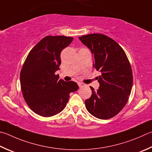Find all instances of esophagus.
I'll return each mask as SVG.
<instances>
[{
  "label": "esophagus",
  "instance_id": "esophagus-1",
  "mask_svg": "<svg viewBox=\"0 0 152 152\" xmlns=\"http://www.w3.org/2000/svg\"><path fill=\"white\" fill-rule=\"evenodd\" d=\"M78 86H79L80 88H82V87L85 86L86 84H84V83H81V82H79V83H78Z\"/></svg>",
  "mask_w": 152,
  "mask_h": 152
}]
</instances>
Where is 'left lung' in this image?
<instances>
[{
    "label": "left lung",
    "instance_id": "obj_1",
    "mask_svg": "<svg viewBox=\"0 0 152 152\" xmlns=\"http://www.w3.org/2000/svg\"><path fill=\"white\" fill-rule=\"evenodd\" d=\"M90 50L94 60L93 67L101 73L97 77L100 86L85 100L90 114L102 120L117 115L125 106L130 95L133 76L130 64L122 48L111 38L102 34L79 37Z\"/></svg>",
    "mask_w": 152,
    "mask_h": 152
}]
</instances>
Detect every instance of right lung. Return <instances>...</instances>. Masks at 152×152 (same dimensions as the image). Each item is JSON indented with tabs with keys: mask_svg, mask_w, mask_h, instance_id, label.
<instances>
[{
	"mask_svg": "<svg viewBox=\"0 0 152 152\" xmlns=\"http://www.w3.org/2000/svg\"><path fill=\"white\" fill-rule=\"evenodd\" d=\"M72 37L47 36L34 46L27 56L20 72L23 97L36 114L50 117L62 112L70 93L78 89L75 82L59 79L60 53L72 42Z\"/></svg>",
	"mask_w": 152,
	"mask_h": 152,
	"instance_id": "1",
	"label": "right lung"
}]
</instances>
